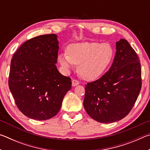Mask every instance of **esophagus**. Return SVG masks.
Masks as SVG:
<instances>
[{
  "label": "esophagus",
  "mask_w": 150,
  "mask_h": 150,
  "mask_svg": "<svg viewBox=\"0 0 150 150\" xmlns=\"http://www.w3.org/2000/svg\"><path fill=\"white\" fill-rule=\"evenodd\" d=\"M79 84V82L77 80H73L72 81V87H75V86L78 85Z\"/></svg>",
  "instance_id": "esophagus-1"
}]
</instances>
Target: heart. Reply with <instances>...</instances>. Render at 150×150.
Returning a JSON list of instances; mask_svg holds the SVG:
<instances>
[{"label": "heart", "mask_w": 150, "mask_h": 150, "mask_svg": "<svg viewBox=\"0 0 150 150\" xmlns=\"http://www.w3.org/2000/svg\"><path fill=\"white\" fill-rule=\"evenodd\" d=\"M58 59L63 71L68 73L73 65H78V73L83 79L93 81L103 74L112 59L114 51L108 43L85 42L75 43L68 47Z\"/></svg>", "instance_id": "1"}]
</instances>
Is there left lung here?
<instances>
[{
  "mask_svg": "<svg viewBox=\"0 0 150 150\" xmlns=\"http://www.w3.org/2000/svg\"><path fill=\"white\" fill-rule=\"evenodd\" d=\"M110 69L85 87L83 106L93 120L112 123L130 112L142 87L141 65L135 51L125 39L116 42Z\"/></svg>",
  "mask_w": 150,
  "mask_h": 150,
  "instance_id": "obj_1",
  "label": "left lung"
}]
</instances>
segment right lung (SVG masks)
Masks as SVG:
<instances>
[{"instance_id":"obj_1","label":"right lung","mask_w":150,"mask_h":150,"mask_svg":"<svg viewBox=\"0 0 150 150\" xmlns=\"http://www.w3.org/2000/svg\"><path fill=\"white\" fill-rule=\"evenodd\" d=\"M59 42L56 34L42 35L25 42L11 63L8 86L19 110L37 120L59 111L71 79L57 70Z\"/></svg>"}]
</instances>
